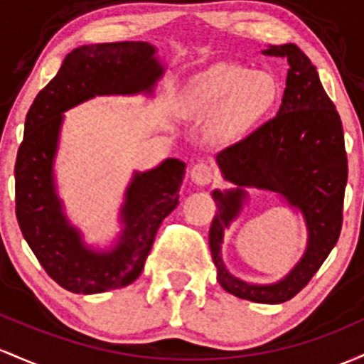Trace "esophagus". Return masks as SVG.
<instances>
[{
	"label": "esophagus",
	"instance_id": "esophagus-1",
	"mask_svg": "<svg viewBox=\"0 0 364 364\" xmlns=\"http://www.w3.org/2000/svg\"><path fill=\"white\" fill-rule=\"evenodd\" d=\"M191 178H193V182L198 183V186H208V183L215 178L213 166L203 161L196 163L193 168H191Z\"/></svg>",
	"mask_w": 364,
	"mask_h": 364
}]
</instances>
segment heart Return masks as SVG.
<instances>
[{
  "label": "heart",
  "instance_id": "b5f03b06",
  "mask_svg": "<svg viewBox=\"0 0 364 364\" xmlns=\"http://www.w3.org/2000/svg\"><path fill=\"white\" fill-rule=\"evenodd\" d=\"M277 94L279 85L270 73L249 72L239 63H218L187 84L178 108L191 120L218 115L220 136L237 137L270 112Z\"/></svg>",
  "mask_w": 364,
  "mask_h": 364
}]
</instances>
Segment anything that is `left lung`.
I'll use <instances>...</instances> for the list:
<instances>
[{
	"mask_svg": "<svg viewBox=\"0 0 364 364\" xmlns=\"http://www.w3.org/2000/svg\"><path fill=\"white\" fill-rule=\"evenodd\" d=\"M263 55L287 58L284 97L275 118L216 154L223 178L237 187L211 193L218 211L211 222L210 249L216 279L228 294L252 303L280 304L308 285L337 244L347 154L341 117L311 60L291 43L268 46ZM244 186L279 193L305 216L309 246L304 258L275 284H249L232 276L223 263V232L242 209Z\"/></svg>",
	"mask_w": 364,
	"mask_h": 364,
	"instance_id": "8db88e82",
	"label": "left lung"
}]
</instances>
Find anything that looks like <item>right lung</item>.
Here are the masks:
<instances>
[{
    "label": "right lung",
    "mask_w": 364,
    "mask_h": 364,
    "mask_svg": "<svg viewBox=\"0 0 364 364\" xmlns=\"http://www.w3.org/2000/svg\"><path fill=\"white\" fill-rule=\"evenodd\" d=\"M156 48L142 41L89 44L65 56L58 73L36 96L15 163V213L23 239L48 275L67 291L100 294L141 275L163 220L178 204L186 163L168 158L136 171L122 204V230L112 249L96 251L70 225L56 194L55 165L63 112L94 96L153 92L163 75Z\"/></svg>",
    "instance_id": "add662e5"
}]
</instances>
